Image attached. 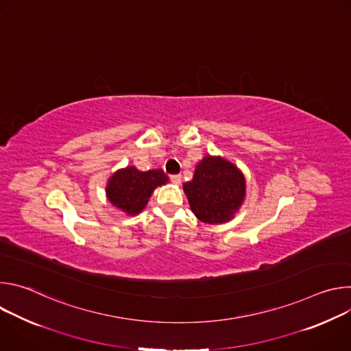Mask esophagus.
<instances>
[{
	"label": "esophagus",
	"mask_w": 351,
	"mask_h": 351,
	"mask_svg": "<svg viewBox=\"0 0 351 351\" xmlns=\"http://www.w3.org/2000/svg\"><path fill=\"white\" fill-rule=\"evenodd\" d=\"M171 182L172 183H175V184H180V182H182V176L180 175H171Z\"/></svg>",
	"instance_id": "1"
}]
</instances>
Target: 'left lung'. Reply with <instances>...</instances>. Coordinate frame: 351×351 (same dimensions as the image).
Returning <instances> with one entry per match:
<instances>
[{
  "label": "left lung",
  "instance_id": "1",
  "mask_svg": "<svg viewBox=\"0 0 351 351\" xmlns=\"http://www.w3.org/2000/svg\"><path fill=\"white\" fill-rule=\"evenodd\" d=\"M194 215L206 223H223L240 208L245 182L241 172L219 157H204L183 184Z\"/></svg>",
  "mask_w": 351,
  "mask_h": 351
}]
</instances>
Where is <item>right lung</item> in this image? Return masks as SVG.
<instances>
[{"label": "right lung", "instance_id": "1", "mask_svg": "<svg viewBox=\"0 0 351 351\" xmlns=\"http://www.w3.org/2000/svg\"><path fill=\"white\" fill-rule=\"evenodd\" d=\"M167 182L168 176L161 169L141 172L134 167H128L110 178L107 195L115 207L134 215L145 207L154 189Z\"/></svg>", "mask_w": 351, "mask_h": 351}]
</instances>
